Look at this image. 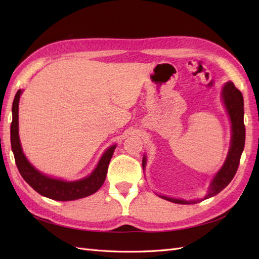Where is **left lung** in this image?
<instances>
[{
    "label": "left lung",
    "instance_id": "8db88e82",
    "mask_svg": "<svg viewBox=\"0 0 259 259\" xmlns=\"http://www.w3.org/2000/svg\"><path fill=\"white\" fill-rule=\"evenodd\" d=\"M222 98L225 107L229 115L230 123H232V140H230V148L228 151V156L226 161L223 164L221 170L214 175L213 179L211 180L210 186L207 195L203 197V199L216 196L224 188H226L230 181L233 180L234 176L237 171L241 153H243L245 147V124H244V98L241 92L235 87L233 82H227L225 83L222 90ZM147 159L146 156L142 158V167H146ZM168 201L175 203H181V205H191V203H197L203 199L197 200H185V199H176V198H170L167 196H160Z\"/></svg>",
    "mask_w": 259,
    "mask_h": 259
}]
</instances>
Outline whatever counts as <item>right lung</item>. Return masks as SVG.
<instances>
[{
  "instance_id": "1",
  "label": "right lung",
  "mask_w": 259,
  "mask_h": 259,
  "mask_svg": "<svg viewBox=\"0 0 259 259\" xmlns=\"http://www.w3.org/2000/svg\"><path fill=\"white\" fill-rule=\"evenodd\" d=\"M21 93V90L16 92L12 106L11 147H12L15 163L22 177L38 194L53 200H75L95 194L96 191L100 189V187L106 180L109 162L111 160L117 145L108 148L99 160L96 169L93 170L90 176L83 179L64 181L62 179H56L46 176L32 166L22 151L19 137V100Z\"/></svg>"
}]
</instances>
